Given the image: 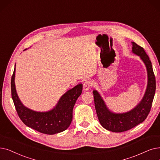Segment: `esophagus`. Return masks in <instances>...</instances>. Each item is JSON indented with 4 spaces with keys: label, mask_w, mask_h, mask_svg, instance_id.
I'll use <instances>...</instances> for the list:
<instances>
[{
    "label": "esophagus",
    "mask_w": 160,
    "mask_h": 160,
    "mask_svg": "<svg viewBox=\"0 0 160 160\" xmlns=\"http://www.w3.org/2000/svg\"><path fill=\"white\" fill-rule=\"evenodd\" d=\"M92 87V83L89 80H86L84 84H83V88H84V90L86 91H88Z\"/></svg>",
    "instance_id": "34e87169"
}]
</instances>
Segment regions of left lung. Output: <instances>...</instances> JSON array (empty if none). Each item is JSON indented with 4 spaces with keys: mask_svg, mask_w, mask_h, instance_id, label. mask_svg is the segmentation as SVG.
<instances>
[{
    "mask_svg": "<svg viewBox=\"0 0 160 160\" xmlns=\"http://www.w3.org/2000/svg\"><path fill=\"white\" fill-rule=\"evenodd\" d=\"M132 52L139 55L147 67L148 85L145 94L141 102L133 110L123 114L111 112L96 90L93 91L95 107L97 117L101 126L112 132H123L129 130L142 123L147 118L152 105L156 92V78L152 63L144 48L132 42Z\"/></svg>",
    "mask_w": 160,
    "mask_h": 160,
    "instance_id": "left-lung-1",
    "label": "left lung"
}]
</instances>
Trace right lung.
Returning <instances> with one entry per match:
<instances>
[{"label":"right lung","instance_id":"obj_1","mask_svg":"<svg viewBox=\"0 0 160 160\" xmlns=\"http://www.w3.org/2000/svg\"><path fill=\"white\" fill-rule=\"evenodd\" d=\"M15 69L11 78L12 98L21 120L27 126L47 135H53L66 130L72 122L73 107L82 93V84L68 90L61 97L56 107L49 112H35L24 107L19 99L14 83Z\"/></svg>","mask_w":160,"mask_h":160}]
</instances>
